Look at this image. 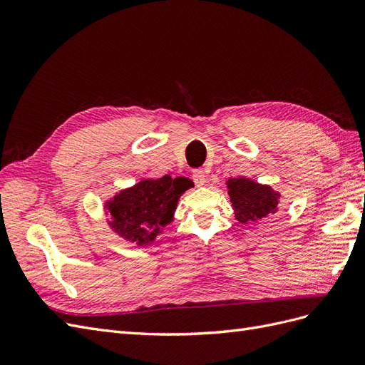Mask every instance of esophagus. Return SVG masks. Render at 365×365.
<instances>
[{
  "mask_svg": "<svg viewBox=\"0 0 365 365\" xmlns=\"http://www.w3.org/2000/svg\"><path fill=\"white\" fill-rule=\"evenodd\" d=\"M192 178L197 187H201L205 184V172L202 169H195Z\"/></svg>",
  "mask_w": 365,
  "mask_h": 365,
  "instance_id": "obj_1",
  "label": "esophagus"
}]
</instances>
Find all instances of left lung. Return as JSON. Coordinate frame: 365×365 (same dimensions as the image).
Segmentation results:
<instances>
[{
  "mask_svg": "<svg viewBox=\"0 0 365 365\" xmlns=\"http://www.w3.org/2000/svg\"><path fill=\"white\" fill-rule=\"evenodd\" d=\"M227 189L235 217L240 224L257 222L279 212L280 193L267 184H259L250 178H230Z\"/></svg>",
  "mask_w": 365,
  "mask_h": 365,
  "instance_id": "8db88e82",
  "label": "left lung"
}]
</instances>
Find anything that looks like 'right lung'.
Returning a JSON list of instances; mask_svg holds the SVG:
<instances>
[{
	"instance_id": "obj_1",
	"label": "right lung",
	"mask_w": 365,
	"mask_h": 365,
	"mask_svg": "<svg viewBox=\"0 0 365 365\" xmlns=\"http://www.w3.org/2000/svg\"><path fill=\"white\" fill-rule=\"evenodd\" d=\"M190 187L192 181L182 176L141 180L105 204L106 215L111 217L108 225L130 244L149 245L172 222L181 195Z\"/></svg>"
}]
</instances>
